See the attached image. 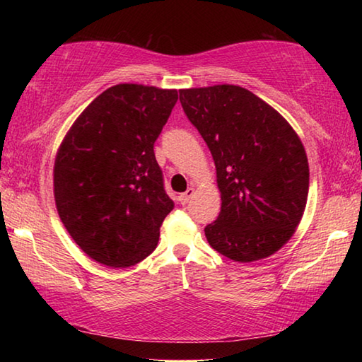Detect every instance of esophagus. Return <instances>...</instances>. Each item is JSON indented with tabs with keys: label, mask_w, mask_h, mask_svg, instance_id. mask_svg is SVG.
<instances>
[{
	"label": "esophagus",
	"mask_w": 362,
	"mask_h": 362,
	"mask_svg": "<svg viewBox=\"0 0 362 362\" xmlns=\"http://www.w3.org/2000/svg\"><path fill=\"white\" fill-rule=\"evenodd\" d=\"M193 194H194V188H193V187H189L185 193H182V194L179 196L180 203H182V204H188V203H189V199L193 198Z\"/></svg>",
	"instance_id": "34e87169"
}]
</instances>
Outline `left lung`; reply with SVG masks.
Masks as SVG:
<instances>
[{
	"label": "left lung",
	"instance_id": "obj_1",
	"mask_svg": "<svg viewBox=\"0 0 362 362\" xmlns=\"http://www.w3.org/2000/svg\"><path fill=\"white\" fill-rule=\"evenodd\" d=\"M179 93L216 163L222 209L204 228L207 243L241 263L273 255L296 233L308 198L302 140L276 110L241 86Z\"/></svg>",
	"mask_w": 362,
	"mask_h": 362
}]
</instances>
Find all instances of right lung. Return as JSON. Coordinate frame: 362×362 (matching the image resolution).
Listing matches in <instances>:
<instances>
[{
    "instance_id": "obj_1",
    "label": "right lung",
    "mask_w": 362,
    "mask_h": 362,
    "mask_svg": "<svg viewBox=\"0 0 362 362\" xmlns=\"http://www.w3.org/2000/svg\"><path fill=\"white\" fill-rule=\"evenodd\" d=\"M175 89L116 84L73 122L54 163L59 217L79 249L112 268L156 249L174 201L153 145L175 105Z\"/></svg>"
}]
</instances>
